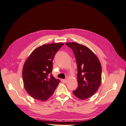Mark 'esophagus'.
I'll return each instance as SVG.
<instances>
[{
	"label": "esophagus",
	"mask_w": 126,
	"mask_h": 126,
	"mask_svg": "<svg viewBox=\"0 0 126 126\" xmlns=\"http://www.w3.org/2000/svg\"><path fill=\"white\" fill-rule=\"evenodd\" d=\"M62 81H63V83H66L67 81V79H63V80H62Z\"/></svg>",
	"instance_id": "34e87169"
}]
</instances>
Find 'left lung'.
I'll return each instance as SVG.
<instances>
[{"mask_svg":"<svg viewBox=\"0 0 126 126\" xmlns=\"http://www.w3.org/2000/svg\"><path fill=\"white\" fill-rule=\"evenodd\" d=\"M75 55L77 64L78 86L73 91L75 96L85 100L97 92L101 82V65L93 51L85 46L77 43H67Z\"/></svg>","mask_w":126,"mask_h":126,"instance_id":"obj_1","label":"left lung"}]
</instances>
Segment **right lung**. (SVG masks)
I'll return each instance as SVG.
<instances>
[{
    "mask_svg": "<svg viewBox=\"0 0 126 126\" xmlns=\"http://www.w3.org/2000/svg\"><path fill=\"white\" fill-rule=\"evenodd\" d=\"M63 43L45 44L36 48L26 59L22 75L25 89L33 98L45 101L50 98L60 80L50 74L52 60Z\"/></svg>",
    "mask_w": 126,
    "mask_h": 126,
    "instance_id": "1",
    "label": "right lung"
}]
</instances>
